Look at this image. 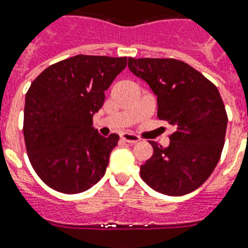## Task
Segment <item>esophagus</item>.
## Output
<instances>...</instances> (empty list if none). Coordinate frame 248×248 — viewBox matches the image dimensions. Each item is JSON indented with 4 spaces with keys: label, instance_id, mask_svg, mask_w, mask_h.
Listing matches in <instances>:
<instances>
[{
    "label": "esophagus",
    "instance_id": "1",
    "mask_svg": "<svg viewBox=\"0 0 248 248\" xmlns=\"http://www.w3.org/2000/svg\"><path fill=\"white\" fill-rule=\"evenodd\" d=\"M120 138H122V140L126 142V143H137L140 140V137L132 133H123Z\"/></svg>",
    "mask_w": 248,
    "mask_h": 248
}]
</instances>
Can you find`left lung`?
<instances>
[{
  "instance_id": "1",
  "label": "left lung",
  "mask_w": 248,
  "mask_h": 248,
  "mask_svg": "<svg viewBox=\"0 0 248 248\" xmlns=\"http://www.w3.org/2000/svg\"><path fill=\"white\" fill-rule=\"evenodd\" d=\"M128 68L157 97V116L173 125L168 147L154 154L140 178L155 191L182 196L203 184L219 162L228 116L220 93L201 73L175 59H128Z\"/></svg>"
}]
</instances>
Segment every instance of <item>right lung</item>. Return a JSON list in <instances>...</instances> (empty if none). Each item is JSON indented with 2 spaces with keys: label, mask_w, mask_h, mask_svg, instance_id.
Segmentation results:
<instances>
[{
  "label": "right lung",
  "mask_w": 248,
  "mask_h": 248,
  "mask_svg": "<svg viewBox=\"0 0 248 248\" xmlns=\"http://www.w3.org/2000/svg\"><path fill=\"white\" fill-rule=\"evenodd\" d=\"M125 66L126 57L77 55L45 69L31 84L24 140L33 169L55 191L80 193L105 175L119 136H100L92 119Z\"/></svg>",
  "instance_id": "1"
}]
</instances>
